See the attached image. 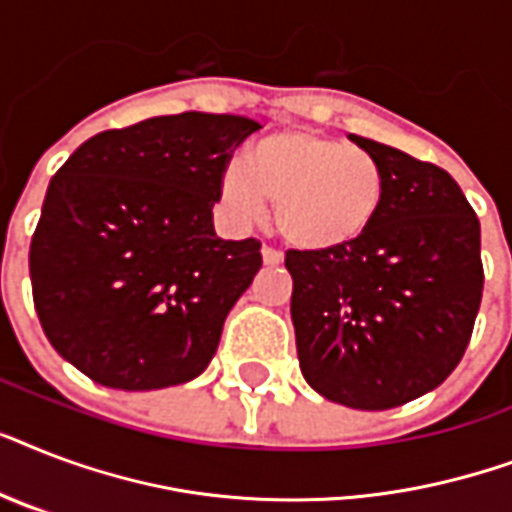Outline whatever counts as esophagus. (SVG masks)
Returning <instances> with one entry per match:
<instances>
[{"mask_svg":"<svg viewBox=\"0 0 512 512\" xmlns=\"http://www.w3.org/2000/svg\"><path fill=\"white\" fill-rule=\"evenodd\" d=\"M263 260H265V265H281L284 255H281L279 249H273V247H268V244H265V247H263Z\"/></svg>","mask_w":512,"mask_h":512,"instance_id":"34e87169","label":"esophagus"}]
</instances>
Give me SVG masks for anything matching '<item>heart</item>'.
<instances>
[{"mask_svg":"<svg viewBox=\"0 0 512 512\" xmlns=\"http://www.w3.org/2000/svg\"><path fill=\"white\" fill-rule=\"evenodd\" d=\"M385 172L364 148L313 130H281L257 140L247 164L223 172L220 193L239 220H257L273 201L287 244L332 252L358 241L385 204Z\"/></svg>","mask_w":512,"mask_h":512,"instance_id":"1","label":"heart"}]
</instances>
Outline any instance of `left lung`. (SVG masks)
Masks as SVG:
<instances>
[{
  "instance_id": "1",
  "label": "left lung",
  "mask_w": 512,
  "mask_h": 512,
  "mask_svg": "<svg viewBox=\"0 0 512 512\" xmlns=\"http://www.w3.org/2000/svg\"><path fill=\"white\" fill-rule=\"evenodd\" d=\"M380 162L385 204L358 241L289 249L300 369L335 404L382 412L454 372L484 295L481 225L446 170L350 135Z\"/></svg>"
}]
</instances>
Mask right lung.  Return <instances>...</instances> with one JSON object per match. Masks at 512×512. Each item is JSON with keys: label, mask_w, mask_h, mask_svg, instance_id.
Listing matches in <instances>:
<instances>
[{"label": "right lung", "mask_w": 512, "mask_h": 512, "mask_svg": "<svg viewBox=\"0 0 512 512\" xmlns=\"http://www.w3.org/2000/svg\"><path fill=\"white\" fill-rule=\"evenodd\" d=\"M244 116L185 111L84 140L50 180L31 236L36 316L90 380L159 390L199 377L225 316L263 265L260 241H225L212 207Z\"/></svg>", "instance_id": "1"}]
</instances>
